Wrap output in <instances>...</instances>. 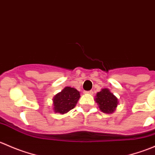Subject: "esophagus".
Masks as SVG:
<instances>
[{
	"label": "esophagus",
	"instance_id": "esophagus-1",
	"mask_svg": "<svg viewBox=\"0 0 155 155\" xmlns=\"http://www.w3.org/2000/svg\"><path fill=\"white\" fill-rule=\"evenodd\" d=\"M85 94H93V91H85Z\"/></svg>",
	"mask_w": 155,
	"mask_h": 155
}]
</instances>
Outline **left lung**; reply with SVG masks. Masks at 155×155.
Returning <instances> with one entry per match:
<instances>
[{
	"instance_id": "left-lung-1",
	"label": "left lung",
	"mask_w": 155,
	"mask_h": 155,
	"mask_svg": "<svg viewBox=\"0 0 155 155\" xmlns=\"http://www.w3.org/2000/svg\"><path fill=\"white\" fill-rule=\"evenodd\" d=\"M95 101L99 106L100 109L104 113H112L118 104L116 97L107 88H104L98 92Z\"/></svg>"
}]
</instances>
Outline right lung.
I'll list each match as a JSON object with an SVG mask.
<instances>
[{"mask_svg":"<svg viewBox=\"0 0 155 155\" xmlns=\"http://www.w3.org/2000/svg\"><path fill=\"white\" fill-rule=\"evenodd\" d=\"M80 97V94L76 88L66 87L53 98L54 110L55 112L64 114L75 107Z\"/></svg>","mask_w":155,"mask_h":155,"instance_id":"right-lung-1","label":"right lung"}]
</instances>
